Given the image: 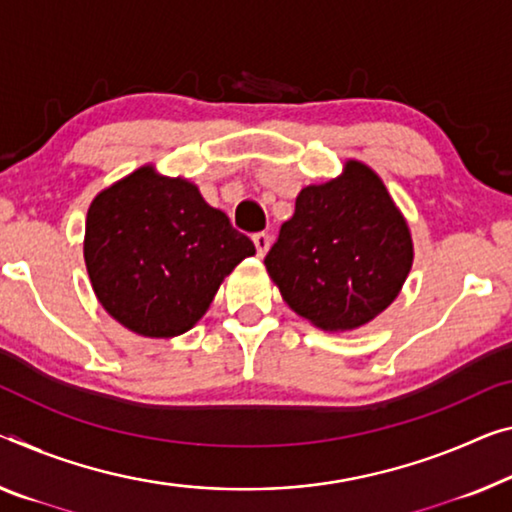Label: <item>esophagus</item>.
Here are the masks:
<instances>
[{
  "instance_id": "1",
  "label": "esophagus",
  "mask_w": 512,
  "mask_h": 512,
  "mask_svg": "<svg viewBox=\"0 0 512 512\" xmlns=\"http://www.w3.org/2000/svg\"><path fill=\"white\" fill-rule=\"evenodd\" d=\"M254 245H256V254L263 258L265 251L270 249V235H267V233H256L254 235Z\"/></svg>"
}]
</instances>
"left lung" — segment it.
<instances>
[{"instance_id":"obj_1","label":"left lung","mask_w":512,"mask_h":512,"mask_svg":"<svg viewBox=\"0 0 512 512\" xmlns=\"http://www.w3.org/2000/svg\"><path fill=\"white\" fill-rule=\"evenodd\" d=\"M412 258L410 229L387 187L350 160L338 178L300 192L265 267L297 316L345 332L396 300Z\"/></svg>"}]
</instances>
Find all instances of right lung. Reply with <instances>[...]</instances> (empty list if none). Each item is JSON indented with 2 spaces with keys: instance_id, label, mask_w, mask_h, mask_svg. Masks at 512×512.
I'll return each instance as SVG.
<instances>
[{
  "instance_id": "obj_1",
  "label": "right lung",
  "mask_w": 512,
  "mask_h": 512,
  "mask_svg": "<svg viewBox=\"0 0 512 512\" xmlns=\"http://www.w3.org/2000/svg\"><path fill=\"white\" fill-rule=\"evenodd\" d=\"M254 254L199 187L153 167L102 190L86 215L84 261L98 302L139 336L185 334L226 274Z\"/></svg>"
}]
</instances>
